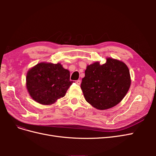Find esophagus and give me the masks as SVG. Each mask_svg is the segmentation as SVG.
I'll return each mask as SVG.
<instances>
[{
    "label": "esophagus",
    "instance_id": "1",
    "mask_svg": "<svg viewBox=\"0 0 156 156\" xmlns=\"http://www.w3.org/2000/svg\"><path fill=\"white\" fill-rule=\"evenodd\" d=\"M81 80H77V81H76V84L77 85H80V84H81Z\"/></svg>",
    "mask_w": 156,
    "mask_h": 156
}]
</instances>
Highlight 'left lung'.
Wrapping results in <instances>:
<instances>
[{"label":"left lung","instance_id":"left-lung-1","mask_svg":"<svg viewBox=\"0 0 156 156\" xmlns=\"http://www.w3.org/2000/svg\"><path fill=\"white\" fill-rule=\"evenodd\" d=\"M82 79L81 88L86 101L100 110L111 108L119 103L131 84L127 66L118 60L107 58L103 65H89Z\"/></svg>","mask_w":156,"mask_h":156}]
</instances>
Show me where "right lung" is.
Instances as JSON below:
<instances>
[{
  "label": "right lung",
  "mask_w": 156,
  "mask_h": 156,
  "mask_svg": "<svg viewBox=\"0 0 156 156\" xmlns=\"http://www.w3.org/2000/svg\"><path fill=\"white\" fill-rule=\"evenodd\" d=\"M69 76V71L59 63H39L28 72L27 88L33 100L51 105L66 95L73 83Z\"/></svg>",
  "instance_id": "1"
}]
</instances>
